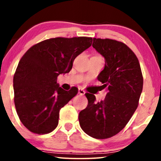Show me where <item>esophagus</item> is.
I'll return each instance as SVG.
<instances>
[{"label": "esophagus", "mask_w": 161, "mask_h": 161, "mask_svg": "<svg viewBox=\"0 0 161 161\" xmlns=\"http://www.w3.org/2000/svg\"><path fill=\"white\" fill-rule=\"evenodd\" d=\"M78 93H79V95H85V93H86V92H85L84 90L82 89V88H79V89H78Z\"/></svg>", "instance_id": "34e87169"}]
</instances>
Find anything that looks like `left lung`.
I'll return each instance as SVG.
<instances>
[{
  "label": "left lung",
  "mask_w": 161,
  "mask_h": 161,
  "mask_svg": "<svg viewBox=\"0 0 161 161\" xmlns=\"http://www.w3.org/2000/svg\"><path fill=\"white\" fill-rule=\"evenodd\" d=\"M92 47L104 57L105 65L97 76L107 88L104 101L86 93L88 106L79 115L81 128L99 139L115 136L125 126L137 109L143 77L137 57L129 47L112 39L93 38Z\"/></svg>",
  "instance_id": "left-lung-1"
}]
</instances>
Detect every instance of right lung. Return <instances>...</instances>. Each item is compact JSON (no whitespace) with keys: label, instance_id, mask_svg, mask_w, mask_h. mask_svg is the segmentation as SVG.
<instances>
[{"label":"right lung","instance_id":"1","mask_svg":"<svg viewBox=\"0 0 161 161\" xmlns=\"http://www.w3.org/2000/svg\"><path fill=\"white\" fill-rule=\"evenodd\" d=\"M88 37L54 38L30 47L19 60L14 76V103L20 121L31 132L47 134L58 125L59 112L76 95L57 82L69 73L75 58L92 45Z\"/></svg>","mask_w":161,"mask_h":161}]
</instances>
